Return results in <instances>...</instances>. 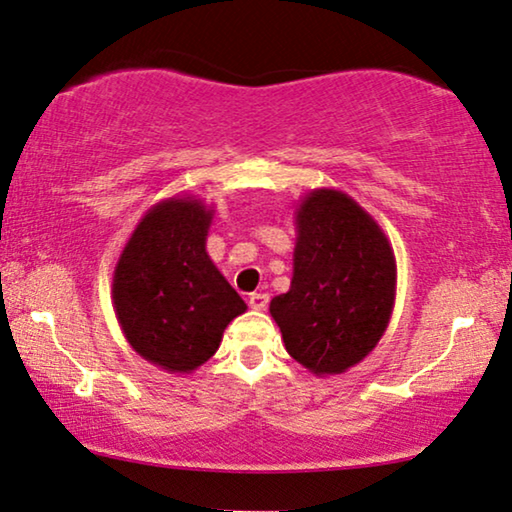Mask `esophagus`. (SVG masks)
<instances>
[{"mask_svg": "<svg viewBox=\"0 0 512 512\" xmlns=\"http://www.w3.org/2000/svg\"><path fill=\"white\" fill-rule=\"evenodd\" d=\"M268 303H270L268 293H251L249 296V307L256 312H263L265 307H268Z\"/></svg>", "mask_w": 512, "mask_h": 512, "instance_id": "1", "label": "esophagus"}]
</instances>
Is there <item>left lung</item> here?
I'll return each instance as SVG.
<instances>
[{
	"label": "left lung",
	"mask_w": 512,
	"mask_h": 512,
	"mask_svg": "<svg viewBox=\"0 0 512 512\" xmlns=\"http://www.w3.org/2000/svg\"><path fill=\"white\" fill-rule=\"evenodd\" d=\"M396 300V258L373 216L338 188L298 202L291 289L270 300L284 347L326 377L377 347Z\"/></svg>",
	"instance_id": "left-lung-1"
}]
</instances>
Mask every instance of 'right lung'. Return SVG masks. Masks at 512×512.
I'll use <instances>...</instances> for the list:
<instances>
[{"label": "right lung", "instance_id": "1", "mask_svg": "<svg viewBox=\"0 0 512 512\" xmlns=\"http://www.w3.org/2000/svg\"><path fill=\"white\" fill-rule=\"evenodd\" d=\"M214 207L193 195L160 200L118 256L111 300L130 347L167 373H193L247 312L207 254Z\"/></svg>", "mask_w": 512, "mask_h": 512}]
</instances>
